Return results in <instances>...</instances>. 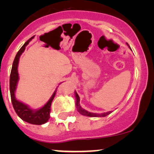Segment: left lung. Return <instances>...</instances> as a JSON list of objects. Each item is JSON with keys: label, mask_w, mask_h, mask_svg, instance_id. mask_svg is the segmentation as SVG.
I'll return each mask as SVG.
<instances>
[{"label": "left lung", "mask_w": 154, "mask_h": 154, "mask_svg": "<svg viewBox=\"0 0 154 154\" xmlns=\"http://www.w3.org/2000/svg\"><path fill=\"white\" fill-rule=\"evenodd\" d=\"M127 45H128V44L127 43ZM75 98H76V109L79 112L81 113V114L83 115V116H90V117H104L108 116L109 114H110L111 113V111H109V112L106 113H91V112H88L85 109H83L80 105V97L79 96V94H77V92H75Z\"/></svg>", "instance_id": "obj_1"}]
</instances>
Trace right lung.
Segmentation results:
<instances>
[{"label": "right lung", "instance_id": "obj_1", "mask_svg": "<svg viewBox=\"0 0 154 154\" xmlns=\"http://www.w3.org/2000/svg\"><path fill=\"white\" fill-rule=\"evenodd\" d=\"M32 38H33V36L31 37V38H29L24 44V45L20 48V50H19L16 54L13 64H12L11 73H10V91L12 106H13L14 111H15L17 114L19 116V117L21 119H22L23 121H26L29 123L33 124V125H42V124L45 123L50 119V111H51L50 107H51L52 100H54V96H55L57 90L54 92L53 94H52V96L50 99V100L46 103L45 106L37 111L32 110L27 105L23 104L22 102L18 101L15 98V96H14V92H15L17 84V81L19 80L17 71L19 59H20V57L22 52L24 51L26 46L28 45L29 43Z\"/></svg>", "mask_w": 154, "mask_h": 154}]
</instances>
